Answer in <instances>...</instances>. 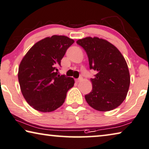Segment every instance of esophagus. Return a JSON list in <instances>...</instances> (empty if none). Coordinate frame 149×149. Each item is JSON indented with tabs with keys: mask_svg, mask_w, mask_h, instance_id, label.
Segmentation results:
<instances>
[{
	"mask_svg": "<svg viewBox=\"0 0 149 149\" xmlns=\"http://www.w3.org/2000/svg\"><path fill=\"white\" fill-rule=\"evenodd\" d=\"M81 78L77 79H75V82H76V83H79V82L81 81Z\"/></svg>",
	"mask_w": 149,
	"mask_h": 149,
	"instance_id": "1",
	"label": "esophagus"
}]
</instances>
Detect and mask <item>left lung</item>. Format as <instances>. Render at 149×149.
Wrapping results in <instances>:
<instances>
[{"mask_svg":"<svg viewBox=\"0 0 149 149\" xmlns=\"http://www.w3.org/2000/svg\"><path fill=\"white\" fill-rule=\"evenodd\" d=\"M76 43L86 51L90 69L97 72L90 79L92 90L85 95L87 103L100 111L119 107L125 100L131 81L128 65L121 52L97 37H86Z\"/></svg>","mask_w":149,"mask_h":149,"instance_id":"8db88e82","label":"left lung"}]
</instances>
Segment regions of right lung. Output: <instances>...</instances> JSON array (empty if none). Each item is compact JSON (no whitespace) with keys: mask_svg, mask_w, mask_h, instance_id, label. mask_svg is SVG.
Returning <instances> with one entry per match:
<instances>
[{"mask_svg":"<svg viewBox=\"0 0 149 149\" xmlns=\"http://www.w3.org/2000/svg\"><path fill=\"white\" fill-rule=\"evenodd\" d=\"M74 42L65 36L54 35L37 42L21 60L18 78L25 100L32 108L52 112L63 105L74 79L58 74L57 67Z\"/></svg>","mask_w":149,"mask_h":149,"instance_id":"1","label":"right lung"}]
</instances>
